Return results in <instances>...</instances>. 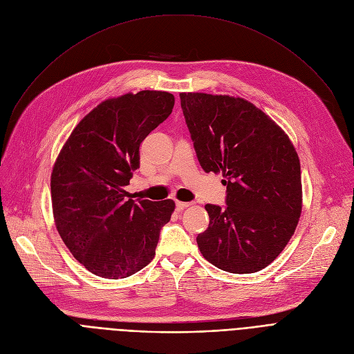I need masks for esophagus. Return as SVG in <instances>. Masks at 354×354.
<instances>
[{
    "label": "esophagus",
    "instance_id": "esophagus-1",
    "mask_svg": "<svg viewBox=\"0 0 354 354\" xmlns=\"http://www.w3.org/2000/svg\"><path fill=\"white\" fill-rule=\"evenodd\" d=\"M192 205V202H180V201H176V208L179 211L185 209V208H189Z\"/></svg>",
    "mask_w": 354,
    "mask_h": 354
}]
</instances>
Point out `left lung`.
Masks as SVG:
<instances>
[{
	"instance_id": "left-lung-1",
	"label": "left lung",
	"mask_w": 354,
	"mask_h": 354,
	"mask_svg": "<svg viewBox=\"0 0 354 354\" xmlns=\"http://www.w3.org/2000/svg\"><path fill=\"white\" fill-rule=\"evenodd\" d=\"M198 160L222 174L227 208L205 205L209 225L196 236L215 267L250 274L281 254L303 208L300 159L288 135L243 97L180 93Z\"/></svg>"
}]
</instances>
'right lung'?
Here are the masks:
<instances>
[{"label": "right lung", "instance_id": "1", "mask_svg": "<svg viewBox=\"0 0 354 354\" xmlns=\"http://www.w3.org/2000/svg\"><path fill=\"white\" fill-rule=\"evenodd\" d=\"M167 91L126 93L97 104L73 129L54 162V224L73 257L91 274L119 280L152 261L175 202L129 199L145 138L169 118Z\"/></svg>", "mask_w": 354, "mask_h": 354}]
</instances>
